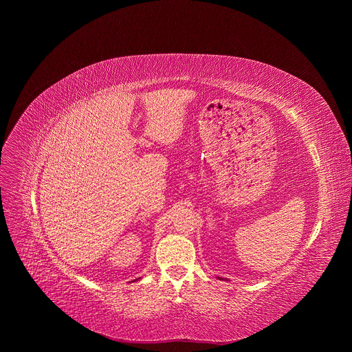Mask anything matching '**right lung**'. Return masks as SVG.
<instances>
[{
  "label": "right lung",
  "mask_w": 352,
  "mask_h": 352,
  "mask_svg": "<svg viewBox=\"0 0 352 352\" xmlns=\"http://www.w3.org/2000/svg\"><path fill=\"white\" fill-rule=\"evenodd\" d=\"M133 281H136V280H133Z\"/></svg>",
  "instance_id": "1"
}]
</instances>
